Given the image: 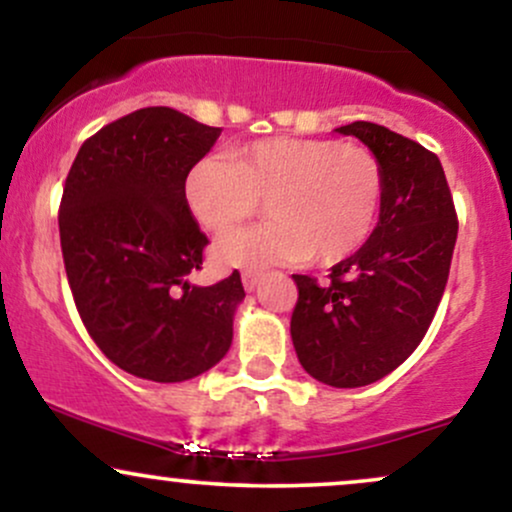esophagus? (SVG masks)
Masks as SVG:
<instances>
[{"instance_id":"esophagus-1","label":"esophagus","mask_w":512,"mask_h":512,"mask_svg":"<svg viewBox=\"0 0 512 512\" xmlns=\"http://www.w3.org/2000/svg\"><path fill=\"white\" fill-rule=\"evenodd\" d=\"M262 274L260 272H243V286L245 291H255L260 286Z\"/></svg>"}]
</instances>
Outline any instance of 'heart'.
I'll return each mask as SVG.
<instances>
[{
    "label": "heart",
    "mask_w": 512,
    "mask_h": 512,
    "mask_svg": "<svg viewBox=\"0 0 512 512\" xmlns=\"http://www.w3.org/2000/svg\"><path fill=\"white\" fill-rule=\"evenodd\" d=\"M187 207L223 236L260 211L269 221L219 240L221 267L334 264L366 243L383 197V168L368 146L322 137H267L202 158L185 182Z\"/></svg>",
    "instance_id": "1"
}]
</instances>
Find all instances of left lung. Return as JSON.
I'll return each mask as SVG.
<instances>
[{
	"mask_svg": "<svg viewBox=\"0 0 512 512\" xmlns=\"http://www.w3.org/2000/svg\"><path fill=\"white\" fill-rule=\"evenodd\" d=\"M378 156L380 221L325 284L293 274L291 339L320 383L363 387L385 378L426 337L448 284L457 211L438 156L375 122L337 127Z\"/></svg>",
	"mask_w": 512,
	"mask_h": 512,
	"instance_id": "left-lung-1",
	"label": "left lung"
}]
</instances>
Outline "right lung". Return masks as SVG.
Listing matches in <instances>:
<instances>
[{
    "mask_svg": "<svg viewBox=\"0 0 512 512\" xmlns=\"http://www.w3.org/2000/svg\"><path fill=\"white\" fill-rule=\"evenodd\" d=\"M173 108H142L81 144L60 204L69 289L86 332L115 366L182 383L221 361L240 274L195 286L209 238L187 207L185 180L219 139Z\"/></svg>",
    "mask_w": 512,
    "mask_h": 512,
    "instance_id": "1",
    "label": "right lung"
}]
</instances>
